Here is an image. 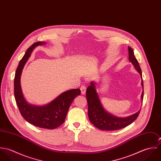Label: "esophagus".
<instances>
[{
	"instance_id": "1",
	"label": "esophagus",
	"mask_w": 161,
	"mask_h": 161,
	"mask_svg": "<svg viewBox=\"0 0 161 161\" xmlns=\"http://www.w3.org/2000/svg\"><path fill=\"white\" fill-rule=\"evenodd\" d=\"M80 91H81V93L82 95H84L86 92V87L84 85H82L80 87Z\"/></svg>"
}]
</instances>
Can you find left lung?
Returning <instances> with one entry per match:
<instances>
[{
    "label": "left lung",
    "instance_id": "left-lung-1",
    "mask_svg": "<svg viewBox=\"0 0 161 161\" xmlns=\"http://www.w3.org/2000/svg\"><path fill=\"white\" fill-rule=\"evenodd\" d=\"M129 61L132 63L134 68L138 71L141 77V86L142 91L141 93V102L143 100L144 86L142 79V72L139 63L135 58L133 49L128 46ZM90 86L86 91V97L88 103V116L90 121L97 128L101 130L111 131L123 128L136 119L141 109L138 112L127 117L121 118L108 112L103 107L98 93L96 90L95 82L91 81Z\"/></svg>",
    "mask_w": 161,
    "mask_h": 161
}]
</instances>
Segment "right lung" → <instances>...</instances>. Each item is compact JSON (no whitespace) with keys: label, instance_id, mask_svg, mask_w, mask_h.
<instances>
[{"label":"right lung","instance_id":"1","mask_svg":"<svg viewBox=\"0 0 161 161\" xmlns=\"http://www.w3.org/2000/svg\"><path fill=\"white\" fill-rule=\"evenodd\" d=\"M45 42L33 43L26 51L16 70L14 79V95L16 103L23 118L30 124L42 128L53 130L65 121L70 104L74 99L80 95L79 89L63 92L47 104L38 106L28 103L23 95L20 78L25 64L30 57L33 50L38 46L45 45Z\"/></svg>","mask_w":161,"mask_h":161}]
</instances>
